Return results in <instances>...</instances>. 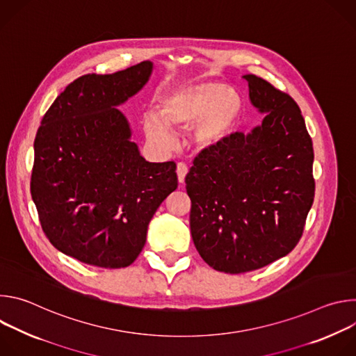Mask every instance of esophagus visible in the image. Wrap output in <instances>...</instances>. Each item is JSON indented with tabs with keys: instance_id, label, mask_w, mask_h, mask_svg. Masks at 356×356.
<instances>
[{
	"instance_id": "1",
	"label": "esophagus",
	"mask_w": 356,
	"mask_h": 356,
	"mask_svg": "<svg viewBox=\"0 0 356 356\" xmlns=\"http://www.w3.org/2000/svg\"><path fill=\"white\" fill-rule=\"evenodd\" d=\"M176 172H177V179H179V183H184L186 175H187V172H188V169H187L186 163H183V162L177 163V169H176Z\"/></svg>"
}]
</instances>
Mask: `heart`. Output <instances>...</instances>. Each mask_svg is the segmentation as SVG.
I'll return each mask as SVG.
<instances>
[{
	"label": "heart",
	"mask_w": 356,
	"mask_h": 356,
	"mask_svg": "<svg viewBox=\"0 0 356 356\" xmlns=\"http://www.w3.org/2000/svg\"><path fill=\"white\" fill-rule=\"evenodd\" d=\"M241 111V98L218 81H186L163 98L159 114L145 117L149 140L161 149L173 145L170 129L187 128V143L197 152L217 146L229 132Z\"/></svg>",
	"instance_id": "heart-1"
}]
</instances>
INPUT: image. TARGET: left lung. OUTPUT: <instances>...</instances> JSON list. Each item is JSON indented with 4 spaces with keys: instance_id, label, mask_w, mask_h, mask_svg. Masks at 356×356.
<instances>
[{
    "instance_id": "left-lung-1",
    "label": "left lung",
    "mask_w": 356,
    "mask_h": 356,
    "mask_svg": "<svg viewBox=\"0 0 356 356\" xmlns=\"http://www.w3.org/2000/svg\"><path fill=\"white\" fill-rule=\"evenodd\" d=\"M243 79L252 106L266 114L262 125L202 150L186 176L195 249L231 275L291 252L316 190L313 142L296 101L255 74Z\"/></svg>"
}]
</instances>
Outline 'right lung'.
Here are the masks:
<instances>
[{
	"instance_id": "right-lung-1",
	"label": "right lung",
	"mask_w": 356,
	"mask_h": 356,
	"mask_svg": "<svg viewBox=\"0 0 356 356\" xmlns=\"http://www.w3.org/2000/svg\"><path fill=\"white\" fill-rule=\"evenodd\" d=\"M152 70L154 63L145 60L76 79L38 129L31 194L42 229L58 250L83 264L129 266L145 246L152 217L177 188L176 163L145 161L117 108Z\"/></svg>"
}]
</instances>
